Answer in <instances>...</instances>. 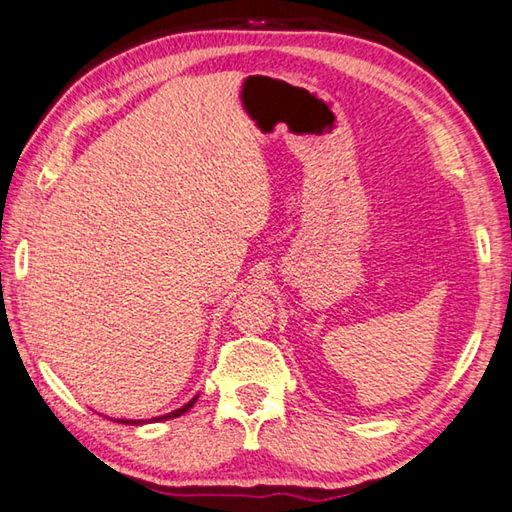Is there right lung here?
Listing matches in <instances>:
<instances>
[{"instance_id": "1", "label": "right lung", "mask_w": 512, "mask_h": 512, "mask_svg": "<svg viewBox=\"0 0 512 512\" xmlns=\"http://www.w3.org/2000/svg\"><path fill=\"white\" fill-rule=\"evenodd\" d=\"M199 397V395H197ZM197 397H193V399H190V402L186 404V406H182V408H177V410H173V413H168V415H164V417H155L153 419V422H159V419H173V417H179V415H184L186 413V410H190V408H193V404L197 402ZM122 424H130V426H139V424H144L142 422V419H122Z\"/></svg>"}]
</instances>
